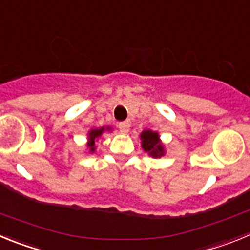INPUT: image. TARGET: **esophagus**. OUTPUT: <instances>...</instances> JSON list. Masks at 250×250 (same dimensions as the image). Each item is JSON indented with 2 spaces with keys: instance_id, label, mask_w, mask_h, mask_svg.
<instances>
[{
  "instance_id": "obj_1",
  "label": "esophagus",
  "mask_w": 250,
  "mask_h": 250,
  "mask_svg": "<svg viewBox=\"0 0 250 250\" xmlns=\"http://www.w3.org/2000/svg\"><path fill=\"white\" fill-rule=\"evenodd\" d=\"M119 130H120L123 134H126L130 129V123L129 121H123V123H119Z\"/></svg>"
}]
</instances>
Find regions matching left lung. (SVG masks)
Masks as SVG:
<instances>
[{"mask_svg": "<svg viewBox=\"0 0 250 250\" xmlns=\"http://www.w3.org/2000/svg\"><path fill=\"white\" fill-rule=\"evenodd\" d=\"M141 147L154 158H160L165 154V150L160 141V136L158 132L151 130H144L140 134Z\"/></svg>", "mask_w": 250, "mask_h": 250, "instance_id": "left-lung-1", "label": "left lung"}]
</instances>
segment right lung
Returning a JSON list of instances; mask_svg holds the SVG:
<instances>
[{
    "label": "right lung",
    "mask_w": 250,
    "mask_h": 250,
    "mask_svg": "<svg viewBox=\"0 0 250 250\" xmlns=\"http://www.w3.org/2000/svg\"><path fill=\"white\" fill-rule=\"evenodd\" d=\"M106 130H110V127H100V129H92L89 131V141H87V146H89L90 151H95V141L98 140L103 132L106 131Z\"/></svg>",
    "instance_id": "right-lung-1"
}]
</instances>
